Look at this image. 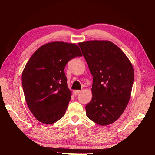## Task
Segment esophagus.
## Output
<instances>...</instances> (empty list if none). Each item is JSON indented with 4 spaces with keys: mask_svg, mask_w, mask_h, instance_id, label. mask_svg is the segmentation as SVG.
<instances>
[{
    "mask_svg": "<svg viewBox=\"0 0 155 155\" xmlns=\"http://www.w3.org/2000/svg\"><path fill=\"white\" fill-rule=\"evenodd\" d=\"M81 92V91H74V94L75 96H77V95L79 94H80Z\"/></svg>",
    "mask_w": 155,
    "mask_h": 155,
    "instance_id": "obj_1",
    "label": "esophagus"
}]
</instances>
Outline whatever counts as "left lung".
I'll return each mask as SVG.
<instances>
[{
    "label": "left lung",
    "instance_id": "left-lung-1",
    "mask_svg": "<svg viewBox=\"0 0 155 155\" xmlns=\"http://www.w3.org/2000/svg\"><path fill=\"white\" fill-rule=\"evenodd\" d=\"M78 45L93 76L92 98L85 107L87 116L100 125L112 124L122 114L130 100L133 65L110 41H89Z\"/></svg>",
    "mask_w": 155,
    "mask_h": 155
}]
</instances>
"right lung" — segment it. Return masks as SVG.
Masks as SVG:
<instances>
[{"label": "right lung", "instance_id": "1", "mask_svg": "<svg viewBox=\"0 0 155 155\" xmlns=\"http://www.w3.org/2000/svg\"><path fill=\"white\" fill-rule=\"evenodd\" d=\"M80 56L76 44L56 41L41 46L26 63L22 74L23 91L30 110L40 122L54 124L64 115L72 94L64 68Z\"/></svg>", "mask_w": 155, "mask_h": 155}]
</instances>
